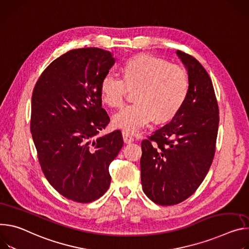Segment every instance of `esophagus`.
Returning a JSON list of instances; mask_svg holds the SVG:
<instances>
[{"instance_id":"34e87169","label":"esophagus","mask_w":249,"mask_h":249,"mask_svg":"<svg viewBox=\"0 0 249 249\" xmlns=\"http://www.w3.org/2000/svg\"><path fill=\"white\" fill-rule=\"evenodd\" d=\"M123 139L124 143H131L134 142V139L131 136V134L125 130L123 131Z\"/></svg>"}]
</instances>
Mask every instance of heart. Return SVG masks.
<instances>
[{
	"label": "heart",
	"instance_id": "heart-1",
	"mask_svg": "<svg viewBox=\"0 0 249 249\" xmlns=\"http://www.w3.org/2000/svg\"><path fill=\"white\" fill-rule=\"evenodd\" d=\"M100 88L102 100L113 107L124 103L128 88H137L134 94L137 102L124 107L114 117L115 125L134 133L155 119L165 122L179 112L188 96L189 76L181 65L142 55L125 62L124 78L107 72Z\"/></svg>",
	"mask_w": 249,
	"mask_h": 249
}]
</instances>
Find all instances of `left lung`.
<instances>
[{
  "instance_id": "left-lung-1",
  "label": "left lung",
  "mask_w": 249,
  "mask_h": 249,
  "mask_svg": "<svg viewBox=\"0 0 249 249\" xmlns=\"http://www.w3.org/2000/svg\"><path fill=\"white\" fill-rule=\"evenodd\" d=\"M177 54L189 75L187 99L169 124L142 142V189L160 206L185 201L202 184L214 156L219 122L208 72L190 54Z\"/></svg>"
}]
</instances>
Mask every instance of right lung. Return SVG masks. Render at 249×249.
<instances>
[{"label":"right lung","instance_id":"obj_1","mask_svg":"<svg viewBox=\"0 0 249 249\" xmlns=\"http://www.w3.org/2000/svg\"><path fill=\"white\" fill-rule=\"evenodd\" d=\"M115 61L112 52L98 47L72 49L45 68L33 92L31 132L41 170L74 202L105 194L108 166L124 145L121 130L97 136L109 123L101 81Z\"/></svg>","mask_w":249,"mask_h":249}]
</instances>
